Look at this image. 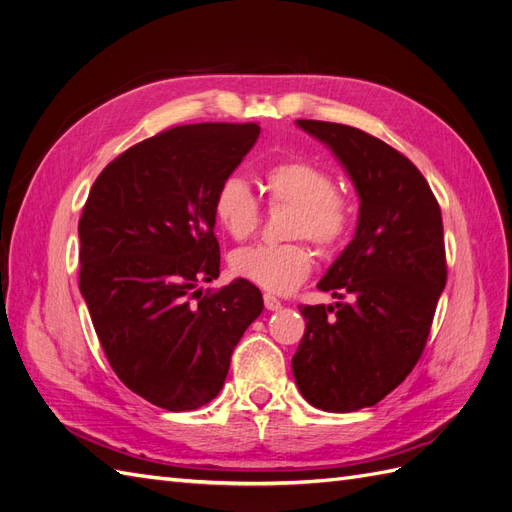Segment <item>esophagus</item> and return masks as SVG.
I'll return each instance as SVG.
<instances>
[{
    "instance_id": "34e87169",
    "label": "esophagus",
    "mask_w": 512,
    "mask_h": 512,
    "mask_svg": "<svg viewBox=\"0 0 512 512\" xmlns=\"http://www.w3.org/2000/svg\"><path fill=\"white\" fill-rule=\"evenodd\" d=\"M265 307L269 312H277V309H282V301L273 297V294H265Z\"/></svg>"
}]
</instances>
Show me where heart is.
<instances>
[{
	"mask_svg": "<svg viewBox=\"0 0 512 512\" xmlns=\"http://www.w3.org/2000/svg\"><path fill=\"white\" fill-rule=\"evenodd\" d=\"M262 190L271 207H292L286 237H303L322 252H333L350 235L354 205L337 190L335 175L322 164L307 158L273 162L262 175ZM213 215L232 239L243 241L258 230L262 207L250 183L241 175H228L215 188ZM230 267L271 292H290L312 273L314 252L301 239L262 243L232 252Z\"/></svg>",
	"mask_w": 512,
	"mask_h": 512,
	"instance_id": "heart-1",
	"label": "heart"
}]
</instances>
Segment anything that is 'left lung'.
<instances>
[{
	"instance_id": "left-lung-1",
	"label": "left lung",
	"mask_w": 512,
	"mask_h": 512,
	"mask_svg": "<svg viewBox=\"0 0 512 512\" xmlns=\"http://www.w3.org/2000/svg\"><path fill=\"white\" fill-rule=\"evenodd\" d=\"M327 145L359 194L354 239L318 288L335 305H301L305 333L292 374L314 408L376 406L421 359L446 286L442 213L404 153L344 123L297 119Z\"/></svg>"
}]
</instances>
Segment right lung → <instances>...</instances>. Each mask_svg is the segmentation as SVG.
<instances>
[{
  "instance_id": "1",
  "label": "right lung",
  "mask_w": 512,
  "mask_h": 512,
  "mask_svg": "<svg viewBox=\"0 0 512 512\" xmlns=\"http://www.w3.org/2000/svg\"><path fill=\"white\" fill-rule=\"evenodd\" d=\"M258 123H192L136 143L91 185L79 220V288L117 378L149 404L196 410L262 312L247 280H218L213 194L258 141Z\"/></svg>"
}]
</instances>
